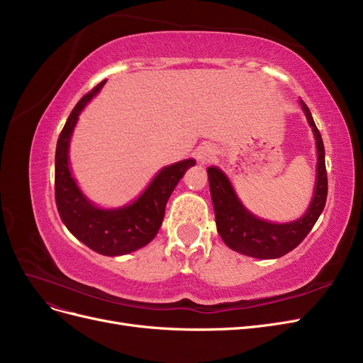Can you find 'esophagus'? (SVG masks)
I'll return each instance as SVG.
<instances>
[{"label": "esophagus", "instance_id": "34e87169", "mask_svg": "<svg viewBox=\"0 0 363 363\" xmlns=\"http://www.w3.org/2000/svg\"><path fill=\"white\" fill-rule=\"evenodd\" d=\"M214 157H216V150H214V149H211V147L205 146V147H202L201 150H199V160H201L202 162H209V161H213V160H214Z\"/></svg>", "mask_w": 363, "mask_h": 363}]
</instances>
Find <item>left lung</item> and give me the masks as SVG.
Returning a JSON list of instances; mask_svg holds the SVG:
<instances>
[{"label": "left lung", "mask_w": 363, "mask_h": 363, "mask_svg": "<svg viewBox=\"0 0 363 363\" xmlns=\"http://www.w3.org/2000/svg\"><path fill=\"white\" fill-rule=\"evenodd\" d=\"M301 107L306 113L309 125L317 138L318 162L315 194L306 214L301 218L285 225L268 223L256 218L245 209L233 193L228 178L217 167L208 169L209 190L216 213V225L221 240L229 249L252 258L274 259L286 255L306 238L313 225L317 223L327 201V170L324 158V145L317 125L305 102Z\"/></svg>", "instance_id": "obj_1"}]
</instances>
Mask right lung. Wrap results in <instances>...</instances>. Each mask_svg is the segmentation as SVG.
Masks as SVG:
<instances>
[{"mask_svg": "<svg viewBox=\"0 0 363 363\" xmlns=\"http://www.w3.org/2000/svg\"><path fill=\"white\" fill-rule=\"evenodd\" d=\"M105 81L78 101L57 140L55 149V203L63 223L89 249L105 256L134 252L155 238L166 213V203L174 186L194 160L179 161L162 169L137 201L119 209L93 206L78 190L67 161L69 138L86 104L101 90Z\"/></svg>", "mask_w": 363, "mask_h": 363, "instance_id": "obj_1", "label": "right lung"}]
</instances>
